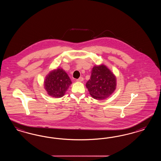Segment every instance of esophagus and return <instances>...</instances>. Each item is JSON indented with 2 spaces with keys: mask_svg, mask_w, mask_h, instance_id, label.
<instances>
[{
  "mask_svg": "<svg viewBox=\"0 0 161 161\" xmlns=\"http://www.w3.org/2000/svg\"><path fill=\"white\" fill-rule=\"evenodd\" d=\"M83 80H84V78L83 77H80V78L77 80V81H78V82H81V81H83Z\"/></svg>",
  "mask_w": 161,
  "mask_h": 161,
  "instance_id": "obj_1",
  "label": "esophagus"
}]
</instances>
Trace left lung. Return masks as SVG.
<instances>
[{
    "mask_svg": "<svg viewBox=\"0 0 161 161\" xmlns=\"http://www.w3.org/2000/svg\"><path fill=\"white\" fill-rule=\"evenodd\" d=\"M86 87L93 98L106 99L116 90V76L106 65H95L92 70L90 79L86 83Z\"/></svg>",
    "mask_w": 161,
    "mask_h": 161,
    "instance_id": "left-lung-1",
    "label": "left lung"
}]
</instances>
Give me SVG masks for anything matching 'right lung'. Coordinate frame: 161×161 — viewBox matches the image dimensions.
<instances>
[{
	"instance_id": "add662e5",
	"label": "right lung",
	"mask_w": 161,
	"mask_h": 161,
	"mask_svg": "<svg viewBox=\"0 0 161 161\" xmlns=\"http://www.w3.org/2000/svg\"><path fill=\"white\" fill-rule=\"evenodd\" d=\"M71 83L68 74L63 69L58 68L49 72L46 76L44 88L52 97H62Z\"/></svg>"
}]
</instances>
